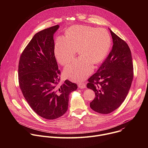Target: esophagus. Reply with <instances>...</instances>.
I'll return each mask as SVG.
<instances>
[{
  "label": "esophagus",
  "mask_w": 148,
  "mask_h": 148,
  "mask_svg": "<svg viewBox=\"0 0 148 148\" xmlns=\"http://www.w3.org/2000/svg\"><path fill=\"white\" fill-rule=\"evenodd\" d=\"M78 86L79 88H86V84L83 82H80L78 83Z\"/></svg>",
  "instance_id": "34e87169"
}]
</instances>
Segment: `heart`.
Here are the masks:
<instances>
[{
  "label": "heart",
  "mask_w": 148,
  "mask_h": 148,
  "mask_svg": "<svg viewBox=\"0 0 148 148\" xmlns=\"http://www.w3.org/2000/svg\"><path fill=\"white\" fill-rule=\"evenodd\" d=\"M111 37L107 30L90 26H73L66 32L64 37L56 40L54 53L62 66L74 58L78 50L81 55L64 69V75L74 81H81L90 75L97 65L105 58L111 46Z\"/></svg>",
  "instance_id": "heart-1"
}]
</instances>
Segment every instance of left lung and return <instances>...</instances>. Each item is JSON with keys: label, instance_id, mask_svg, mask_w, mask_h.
Masks as SVG:
<instances>
[{"label": "left lung", "instance_id": "1", "mask_svg": "<svg viewBox=\"0 0 148 148\" xmlns=\"http://www.w3.org/2000/svg\"><path fill=\"white\" fill-rule=\"evenodd\" d=\"M113 46L98 71L88 78L87 88L95 94L91 108L103 114H110L125 99L134 78L131 50L126 42L111 30Z\"/></svg>", "mask_w": 148, "mask_h": 148}]
</instances>
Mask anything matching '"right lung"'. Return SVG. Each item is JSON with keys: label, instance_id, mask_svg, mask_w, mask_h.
Returning <instances> with one entry per match:
<instances>
[{"label": "right lung", "instance_id": "1", "mask_svg": "<svg viewBox=\"0 0 148 148\" xmlns=\"http://www.w3.org/2000/svg\"><path fill=\"white\" fill-rule=\"evenodd\" d=\"M58 25L37 33L20 56L18 83L32 109L41 117L54 119L68 110L69 95L77 89L66 79L59 84L60 71L54 56L53 36Z\"/></svg>", "mask_w": 148, "mask_h": 148}]
</instances>
